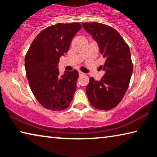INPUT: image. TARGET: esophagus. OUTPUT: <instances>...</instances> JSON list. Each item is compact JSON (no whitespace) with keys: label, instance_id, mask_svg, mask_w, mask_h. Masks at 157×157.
<instances>
[{"label":"esophagus","instance_id":"obj_1","mask_svg":"<svg viewBox=\"0 0 157 157\" xmlns=\"http://www.w3.org/2000/svg\"><path fill=\"white\" fill-rule=\"evenodd\" d=\"M79 75H84V73H82V71H79Z\"/></svg>","mask_w":157,"mask_h":157}]
</instances>
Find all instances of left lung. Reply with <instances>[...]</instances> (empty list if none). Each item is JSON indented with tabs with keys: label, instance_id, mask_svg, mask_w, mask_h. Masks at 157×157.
I'll return each instance as SVG.
<instances>
[{
	"label": "left lung",
	"instance_id": "left-lung-1",
	"mask_svg": "<svg viewBox=\"0 0 157 157\" xmlns=\"http://www.w3.org/2000/svg\"><path fill=\"white\" fill-rule=\"evenodd\" d=\"M83 28L91 34L105 58L101 66L105 74L100 81L91 77L86 87L91 105L100 110L116 107L128 89L133 71L129 46L115 29L97 22L82 23Z\"/></svg>",
	"mask_w": 157,
	"mask_h": 157
}]
</instances>
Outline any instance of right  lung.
Masks as SVG:
<instances>
[{
	"label": "right lung",
	"mask_w": 157,
	"mask_h": 157,
	"mask_svg": "<svg viewBox=\"0 0 157 157\" xmlns=\"http://www.w3.org/2000/svg\"><path fill=\"white\" fill-rule=\"evenodd\" d=\"M81 28L78 23L48 26L38 34L26 53L25 68L29 85L37 101L47 109L63 110L73 100L78 72L65 71L61 76L57 65Z\"/></svg>",
	"instance_id": "add662e5"
}]
</instances>
